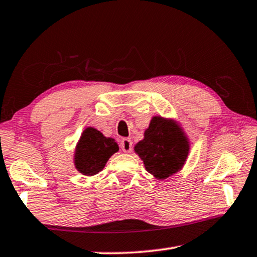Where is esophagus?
Here are the masks:
<instances>
[{
    "mask_svg": "<svg viewBox=\"0 0 257 257\" xmlns=\"http://www.w3.org/2000/svg\"><path fill=\"white\" fill-rule=\"evenodd\" d=\"M121 150H122L124 153H130L133 150V142L130 141L129 138H123L121 141Z\"/></svg>",
    "mask_w": 257,
    "mask_h": 257,
    "instance_id": "esophagus-1",
    "label": "esophagus"
}]
</instances>
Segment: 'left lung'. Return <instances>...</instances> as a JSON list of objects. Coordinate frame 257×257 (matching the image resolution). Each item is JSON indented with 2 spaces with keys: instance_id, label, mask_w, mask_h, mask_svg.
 <instances>
[{
  "instance_id": "1",
  "label": "left lung",
  "mask_w": 257,
  "mask_h": 257,
  "mask_svg": "<svg viewBox=\"0 0 257 257\" xmlns=\"http://www.w3.org/2000/svg\"><path fill=\"white\" fill-rule=\"evenodd\" d=\"M146 171L164 180L182 170L190 152V141L179 121L162 115L152 116L144 138L134 147Z\"/></svg>"
}]
</instances>
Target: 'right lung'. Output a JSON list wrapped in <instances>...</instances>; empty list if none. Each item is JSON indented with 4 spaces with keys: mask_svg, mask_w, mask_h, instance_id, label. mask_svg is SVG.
<instances>
[{
    "mask_svg": "<svg viewBox=\"0 0 257 257\" xmlns=\"http://www.w3.org/2000/svg\"><path fill=\"white\" fill-rule=\"evenodd\" d=\"M119 151L114 138L105 137L94 127H87L78 139L73 164L81 175L92 177L101 172L111 156Z\"/></svg>",
    "mask_w": 257,
    "mask_h": 257,
    "instance_id": "add662e5",
    "label": "right lung"
}]
</instances>
